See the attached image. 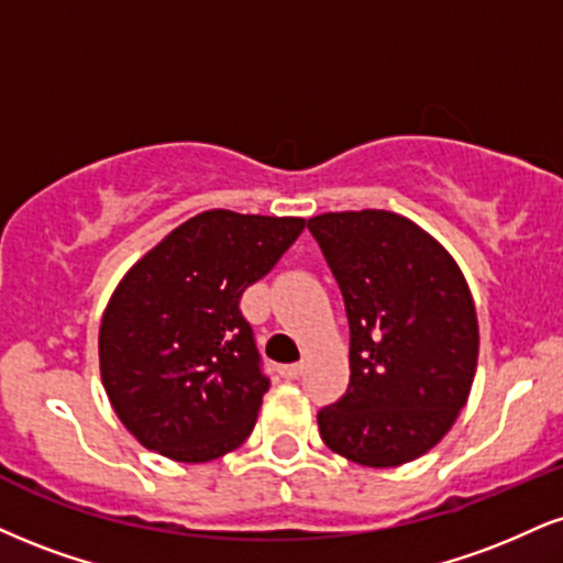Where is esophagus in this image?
Segmentation results:
<instances>
[{
	"instance_id": "esophagus-1",
	"label": "esophagus",
	"mask_w": 563,
	"mask_h": 563,
	"mask_svg": "<svg viewBox=\"0 0 563 563\" xmlns=\"http://www.w3.org/2000/svg\"><path fill=\"white\" fill-rule=\"evenodd\" d=\"M303 372V362H296V364H286V367H280V375L288 377V380H296Z\"/></svg>"
}]
</instances>
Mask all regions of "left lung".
I'll return each mask as SVG.
<instances>
[{"mask_svg": "<svg viewBox=\"0 0 563 563\" xmlns=\"http://www.w3.org/2000/svg\"><path fill=\"white\" fill-rule=\"evenodd\" d=\"M346 301L349 388L317 415L330 451L401 466L453 428L479 354L477 311L453 256L409 217L362 209L309 220Z\"/></svg>", "mask_w": 563, "mask_h": 563, "instance_id": "left-lung-1", "label": "left lung"}]
</instances>
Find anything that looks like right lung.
<instances>
[{
  "label": "right lung",
  "instance_id": "right-lung-1",
  "mask_svg": "<svg viewBox=\"0 0 563 563\" xmlns=\"http://www.w3.org/2000/svg\"><path fill=\"white\" fill-rule=\"evenodd\" d=\"M303 228V217L209 209L123 275L101 317L99 369L144 449L201 464L252 435L269 380L239 303Z\"/></svg>",
  "mask_w": 563,
  "mask_h": 563
}]
</instances>
